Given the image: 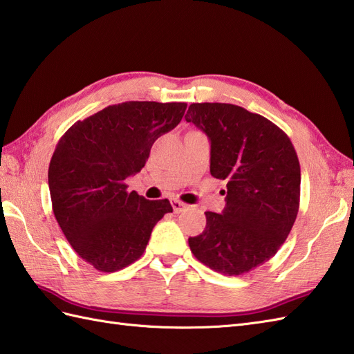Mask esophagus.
Instances as JSON below:
<instances>
[{
  "instance_id": "1",
  "label": "esophagus",
  "mask_w": 354,
  "mask_h": 354,
  "mask_svg": "<svg viewBox=\"0 0 354 354\" xmlns=\"http://www.w3.org/2000/svg\"><path fill=\"white\" fill-rule=\"evenodd\" d=\"M171 204H172V209H174V214H182V212H185L187 207V204H185L183 201H180V200H172L171 201Z\"/></svg>"
}]
</instances>
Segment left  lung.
Masks as SVG:
<instances>
[{"label":"left lung","mask_w":354,"mask_h":354,"mask_svg":"<svg viewBox=\"0 0 354 354\" xmlns=\"http://www.w3.org/2000/svg\"><path fill=\"white\" fill-rule=\"evenodd\" d=\"M210 140V174L225 180V207L206 212L189 238L194 256L224 276H241L283 245L300 206V163L286 133L262 115L225 103H194L185 115Z\"/></svg>","instance_id":"8db88e82"}]
</instances>
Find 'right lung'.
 <instances>
[{
    "label": "right lung",
    "mask_w": 354,
    "mask_h": 354,
    "mask_svg": "<svg viewBox=\"0 0 354 354\" xmlns=\"http://www.w3.org/2000/svg\"><path fill=\"white\" fill-rule=\"evenodd\" d=\"M186 103L127 101L68 129L48 168L53 212L75 253L103 272L144 254L169 201L129 192L125 178L145 167L154 140L177 127Z\"/></svg>",
    "instance_id": "right-lung-1"
}]
</instances>
